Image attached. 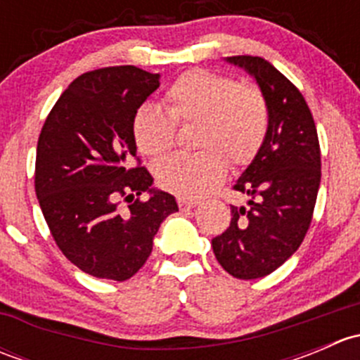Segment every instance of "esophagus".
<instances>
[{
  "label": "esophagus",
  "instance_id": "1",
  "mask_svg": "<svg viewBox=\"0 0 360 360\" xmlns=\"http://www.w3.org/2000/svg\"><path fill=\"white\" fill-rule=\"evenodd\" d=\"M177 203H179V209L186 210V209H191V207H195L198 203L197 198H191V197H177Z\"/></svg>",
  "mask_w": 360,
  "mask_h": 360
}]
</instances>
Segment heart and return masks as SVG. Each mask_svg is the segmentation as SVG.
Listing matches in <instances>:
<instances>
[{"label":"heart","mask_w":360,"mask_h":360,"mask_svg":"<svg viewBox=\"0 0 360 360\" xmlns=\"http://www.w3.org/2000/svg\"><path fill=\"white\" fill-rule=\"evenodd\" d=\"M163 112L151 104L137 108L132 136L141 153L160 158L176 143V123L198 122L193 155H176L157 169L160 186L197 197L216 186L233 165H248L263 148L270 129V108L256 85L209 69H190L172 82L163 96Z\"/></svg>","instance_id":"obj_1"}]
</instances>
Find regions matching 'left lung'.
<instances>
[{
  "label": "left lung",
  "instance_id": "obj_1",
  "mask_svg": "<svg viewBox=\"0 0 360 360\" xmlns=\"http://www.w3.org/2000/svg\"><path fill=\"white\" fill-rule=\"evenodd\" d=\"M230 63L256 78L270 108L263 148L231 190L248 195V207L231 205L230 226L212 238L221 266L235 278L270 275L303 242L321 186V144L303 94L261 57Z\"/></svg>",
  "mask_w": 360,
  "mask_h": 360
}]
</instances>
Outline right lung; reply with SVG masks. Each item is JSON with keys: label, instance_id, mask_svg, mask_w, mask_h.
Instances as JSON below:
<instances>
[{"label": "right lung", "instance_id": "1", "mask_svg": "<svg viewBox=\"0 0 360 360\" xmlns=\"http://www.w3.org/2000/svg\"><path fill=\"white\" fill-rule=\"evenodd\" d=\"M158 85V75L136 66L83 72L39 132V207L57 248L92 277L123 282L136 275L162 221L177 210L172 195L151 188L132 136L134 112ZM144 191L150 201L140 200Z\"/></svg>", "mask_w": 360, "mask_h": 360}]
</instances>
